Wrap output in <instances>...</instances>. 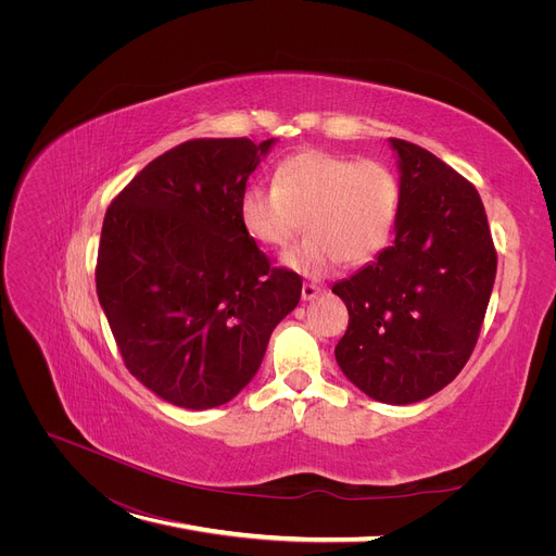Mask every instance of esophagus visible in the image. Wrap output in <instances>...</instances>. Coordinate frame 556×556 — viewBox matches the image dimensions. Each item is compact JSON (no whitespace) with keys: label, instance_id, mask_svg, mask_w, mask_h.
<instances>
[{"label":"esophagus","instance_id":"34e87169","mask_svg":"<svg viewBox=\"0 0 556 556\" xmlns=\"http://www.w3.org/2000/svg\"><path fill=\"white\" fill-rule=\"evenodd\" d=\"M319 293H323V286H317V283H304V286H302V300H304V302L315 300Z\"/></svg>","mask_w":556,"mask_h":556}]
</instances>
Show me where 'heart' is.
<instances>
[{
	"label": "heart",
	"mask_w": 556,
	"mask_h": 556,
	"mask_svg": "<svg viewBox=\"0 0 556 556\" xmlns=\"http://www.w3.org/2000/svg\"><path fill=\"white\" fill-rule=\"evenodd\" d=\"M401 207L399 175L378 160L319 149L286 157L273 187L250 185L239 198V220L258 245L283 248L302 218L308 237L283 254V266L323 277L340 261L363 266L392 241Z\"/></svg>",
	"instance_id": "1"
}]
</instances>
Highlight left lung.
Here are the masks:
<instances>
[{"instance_id":"obj_1","label":"left lung","mask_w":556,"mask_h":556,"mask_svg":"<svg viewBox=\"0 0 556 556\" xmlns=\"http://www.w3.org/2000/svg\"><path fill=\"white\" fill-rule=\"evenodd\" d=\"M401 168L394 241L333 286L349 327L336 346L342 374L381 403H417L471 358L495 254L476 187L421 146L390 139Z\"/></svg>"}]
</instances>
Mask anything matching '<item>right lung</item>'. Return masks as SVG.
Segmentation results:
<instances>
[{
	"mask_svg": "<svg viewBox=\"0 0 556 556\" xmlns=\"http://www.w3.org/2000/svg\"><path fill=\"white\" fill-rule=\"evenodd\" d=\"M275 139H189L143 166L103 218L97 295L124 365L164 401L207 410L256 374L302 295L239 220Z\"/></svg>",
	"mask_w": 556,
	"mask_h": 556,
	"instance_id": "obj_1",
	"label": "right lung"
}]
</instances>
